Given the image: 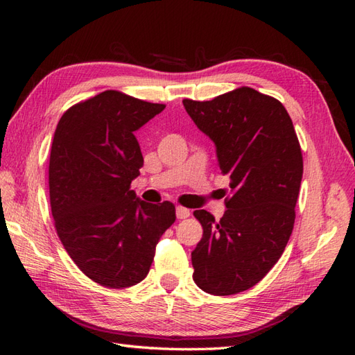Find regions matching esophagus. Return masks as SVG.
<instances>
[{"label": "esophagus", "instance_id": "esophagus-1", "mask_svg": "<svg viewBox=\"0 0 355 355\" xmlns=\"http://www.w3.org/2000/svg\"><path fill=\"white\" fill-rule=\"evenodd\" d=\"M175 214H177V218H178V220H186V218H189V216H191V210H189V209H186V207L178 206V207L175 209Z\"/></svg>", "mask_w": 355, "mask_h": 355}]
</instances>
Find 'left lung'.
<instances>
[{
    "label": "left lung",
    "mask_w": 355,
    "mask_h": 355,
    "mask_svg": "<svg viewBox=\"0 0 355 355\" xmlns=\"http://www.w3.org/2000/svg\"><path fill=\"white\" fill-rule=\"evenodd\" d=\"M183 105L215 143L232 189L218 223L207 210L193 212L202 225L192 252L193 281L209 294L230 296L258 284L285 250L296 218L302 150L284 105L253 88Z\"/></svg>",
    "instance_id": "8db88e82"
}]
</instances>
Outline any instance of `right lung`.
<instances>
[{"label": "right lung", "mask_w": 355, "mask_h": 355, "mask_svg": "<svg viewBox=\"0 0 355 355\" xmlns=\"http://www.w3.org/2000/svg\"><path fill=\"white\" fill-rule=\"evenodd\" d=\"M164 110L108 89L64 112L49 164L58 236L84 275L128 288L149 273L158 239L175 221L169 201L137 198L131 182L143 155L134 132Z\"/></svg>", "instance_id": "right-lung-1"}]
</instances>
